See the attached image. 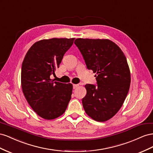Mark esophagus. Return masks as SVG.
Returning a JSON list of instances; mask_svg holds the SVG:
<instances>
[{
	"label": "esophagus",
	"instance_id": "obj_1",
	"mask_svg": "<svg viewBox=\"0 0 153 153\" xmlns=\"http://www.w3.org/2000/svg\"><path fill=\"white\" fill-rule=\"evenodd\" d=\"M78 86H79V85H77V84H74V85H73V88H74V89H75V88H77Z\"/></svg>",
	"mask_w": 153,
	"mask_h": 153
}]
</instances>
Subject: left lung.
Wrapping results in <instances>:
<instances>
[{
    "label": "left lung",
    "mask_w": 153,
    "mask_h": 153,
    "mask_svg": "<svg viewBox=\"0 0 153 153\" xmlns=\"http://www.w3.org/2000/svg\"><path fill=\"white\" fill-rule=\"evenodd\" d=\"M88 70L96 73L97 85H86L82 99L86 113L105 122L119 111L129 90L131 74L124 52L108 39L77 38L74 42Z\"/></svg>",
    "instance_id": "left-lung-1"
}]
</instances>
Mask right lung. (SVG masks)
Wrapping results in <instances>:
<instances>
[{"label": "right lung", "instance_id": "right-lung-1", "mask_svg": "<svg viewBox=\"0 0 153 153\" xmlns=\"http://www.w3.org/2000/svg\"><path fill=\"white\" fill-rule=\"evenodd\" d=\"M75 38H51L36 42L24 59L22 89L27 102L38 115L52 120L63 115L72 94V84L51 79Z\"/></svg>", "mask_w": 153, "mask_h": 153}]
</instances>
